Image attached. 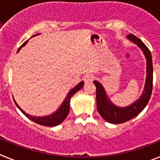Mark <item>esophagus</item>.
Instances as JSON below:
<instances>
[{"label": "esophagus", "mask_w": 160, "mask_h": 160, "mask_svg": "<svg viewBox=\"0 0 160 160\" xmlns=\"http://www.w3.org/2000/svg\"><path fill=\"white\" fill-rule=\"evenodd\" d=\"M84 79V82L86 83H88V82H91L93 81V79H94V75L93 74H86L83 78Z\"/></svg>", "instance_id": "esophagus-1"}]
</instances>
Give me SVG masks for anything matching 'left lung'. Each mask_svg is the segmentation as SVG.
Returning a JSON list of instances; mask_svg holds the SVG:
<instances>
[{
	"label": "left lung",
	"mask_w": 160,
	"mask_h": 160,
	"mask_svg": "<svg viewBox=\"0 0 160 160\" xmlns=\"http://www.w3.org/2000/svg\"><path fill=\"white\" fill-rule=\"evenodd\" d=\"M128 38L131 42L136 44L142 49L147 59L146 82L140 98L128 107H118L113 104L111 100L109 99L108 96L101 83L98 81H94L96 87V102H97L98 111L107 122L113 124L122 123L137 116L148 105L152 92L153 66H152V57L151 52L149 49L145 46V44L135 35H128Z\"/></svg>",
	"instance_id": "obj_1"
}]
</instances>
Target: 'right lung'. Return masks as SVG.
Masks as SVG:
<instances>
[{
	"label": "right lung",
	"mask_w": 160,
	"mask_h": 160,
	"mask_svg": "<svg viewBox=\"0 0 160 160\" xmlns=\"http://www.w3.org/2000/svg\"><path fill=\"white\" fill-rule=\"evenodd\" d=\"M37 35L39 34H36L34 35V36H37ZM27 42L28 41H26V42H25L22 44V46L18 49V53L20 51V49H22V47H23V46H25V45H26ZM83 85H84V82L82 81L81 82H79L77 86H75V87H73L72 90H70V92L68 93L67 96H66V98H65L64 101H63V102L62 103L61 107L58 109L57 111H55L54 113H53V114H50V115H46V116L43 117H35L32 116V115H29L27 113H25V111L18 105V103L15 102V100H13V101L14 102H15V104L17 105V107L20 109V111H22L28 118L32 120V122L40 124V125L46 126V127H55V126L59 125L60 123H62V122L65 120V118L67 117L68 114H69V111H70V99H71V97L73 94H75L77 91H78L79 90H81V89L82 88Z\"/></svg>",
	"instance_id": "right-lung-1"
}]
</instances>
